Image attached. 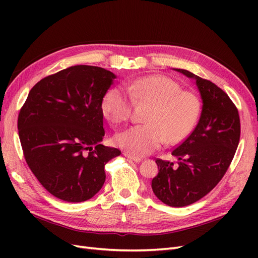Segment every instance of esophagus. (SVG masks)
I'll use <instances>...</instances> for the list:
<instances>
[{
	"label": "esophagus",
	"mask_w": 258,
	"mask_h": 258,
	"mask_svg": "<svg viewBox=\"0 0 258 258\" xmlns=\"http://www.w3.org/2000/svg\"><path fill=\"white\" fill-rule=\"evenodd\" d=\"M123 155H124V156H126V157H127L128 159H130V160H132V161H136V162H140V161H141V160H142L141 158H139V157H136V156H134V155H130V154H128V153H124Z\"/></svg>",
	"instance_id": "1"
}]
</instances>
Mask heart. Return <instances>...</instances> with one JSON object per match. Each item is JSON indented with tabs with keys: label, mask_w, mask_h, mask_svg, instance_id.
Returning <instances> with one entry per match:
<instances>
[{
	"label": "heart",
	"mask_w": 258,
	"mask_h": 258,
	"mask_svg": "<svg viewBox=\"0 0 258 258\" xmlns=\"http://www.w3.org/2000/svg\"><path fill=\"white\" fill-rule=\"evenodd\" d=\"M129 92L120 87L108 89L101 108L107 120L115 124L127 121L131 116L132 99L151 103L145 124L131 127L115 137L122 150L135 156H146L165 141L175 144L183 141L196 124L201 110L196 93L183 90L181 85L166 75H147L129 81Z\"/></svg>",
	"instance_id": "b5f03b06"
}]
</instances>
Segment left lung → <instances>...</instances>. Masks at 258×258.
I'll list each match as a JSON object with an SVG mask.
<instances>
[{"label": "left lung", "mask_w": 258, "mask_h": 258, "mask_svg": "<svg viewBox=\"0 0 258 258\" xmlns=\"http://www.w3.org/2000/svg\"><path fill=\"white\" fill-rule=\"evenodd\" d=\"M175 71L196 81L202 111L196 128L172 151L173 162L157 159L159 172L152 188L170 207H185L212 190L229 168L240 140V118L227 93L183 69Z\"/></svg>", "instance_id": "8db88e82"}]
</instances>
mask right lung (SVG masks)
Returning <instances> with one entry per match:
<instances>
[{
  "instance_id": "right-lung-1",
  "label": "right lung",
  "mask_w": 258,
  "mask_h": 258,
  "mask_svg": "<svg viewBox=\"0 0 258 258\" xmlns=\"http://www.w3.org/2000/svg\"><path fill=\"white\" fill-rule=\"evenodd\" d=\"M116 75L74 66L46 76L30 90L18 116L29 168L44 188L68 202L92 198L105 182L104 166L120 155L101 144L102 99Z\"/></svg>"
}]
</instances>
